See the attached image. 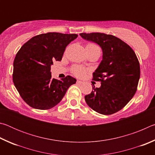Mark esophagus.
Returning a JSON list of instances; mask_svg holds the SVG:
<instances>
[{
	"instance_id": "esophagus-1",
	"label": "esophagus",
	"mask_w": 155,
	"mask_h": 155,
	"mask_svg": "<svg viewBox=\"0 0 155 155\" xmlns=\"http://www.w3.org/2000/svg\"><path fill=\"white\" fill-rule=\"evenodd\" d=\"M77 84H79V85H81V84H83V81H77Z\"/></svg>"
}]
</instances>
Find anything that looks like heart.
<instances>
[{
	"instance_id": "obj_1",
	"label": "heart",
	"mask_w": 155,
	"mask_h": 155,
	"mask_svg": "<svg viewBox=\"0 0 155 155\" xmlns=\"http://www.w3.org/2000/svg\"><path fill=\"white\" fill-rule=\"evenodd\" d=\"M86 48L91 50V51H96L101 52V49H100L99 47L97 46L96 44L94 43L87 44V46H86ZM87 71V69H86V68L83 67L79 66V65H74V66H73L72 68V73L77 77H84Z\"/></svg>"
}]
</instances>
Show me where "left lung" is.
Here are the masks:
<instances>
[{"label":"left lung","instance_id":"left-lung-1","mask_svg":"<svg viewBox=\"0 0 155 155\" xmlns=\"http://www.w3.org/2000/svg\"><path fill=\"white\" fill-rule=\"evenodd\" d=\"M83 39L98 44L103 50V60L93 73L100 87L85 96L88 106L103 115L115 114L124 108L136 93L140 77V62L127 43L105 33H80Z\"/></svg>","mask_w":155,"mask_h":155}]
</instances>
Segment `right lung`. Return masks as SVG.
I'll return each mask as SVG.
<instances>
[{"mask_svg": "<svg viewBox=\"0 0 155 155\" xmlns=\"http://www.w3.org/2000/svg\"><path fill=\"white\" fill-rule=\"evenodd\" d=\"M77 34L47 33L33 37L21 47L14 61L13 81L24 101L34 109L47 110L56 106L77 80L67 76L52 78L51 66L61 61L66 46Z\"/></svg>", "mask_w": 155, "mask_h": 155, "instance_id": "right-lung-1", "label": "right lung"}]
</instances>
